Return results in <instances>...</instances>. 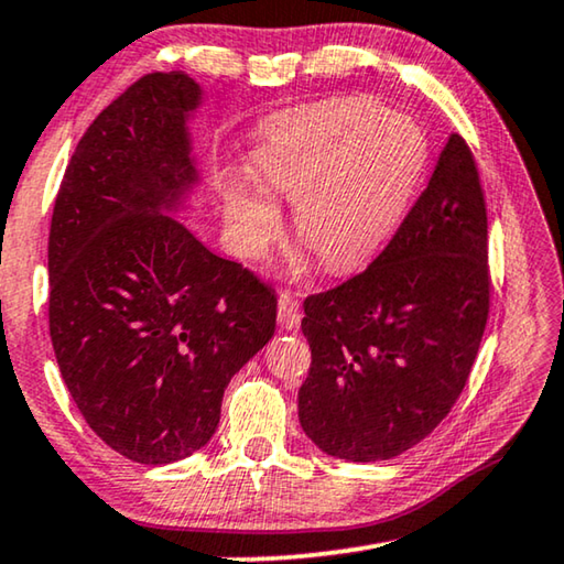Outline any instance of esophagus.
<instances>
[{"mask_svg":"<svg viewBox=\"0 0 564 564\" xmlns=\"http://www.w3.org/2000/svg\"><path fill=\"white\" fill-rule=\"evenodd\" d=\"M279 321L285 330H296L301 324V303L291 291L279 293Z\"/></svg>","mask_w":564,"mask_h":564,"instance_id":"obj_1","label":"esophagus"}]
</instances>
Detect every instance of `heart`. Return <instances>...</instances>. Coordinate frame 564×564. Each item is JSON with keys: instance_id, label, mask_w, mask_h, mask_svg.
Here are the masks:
<instances>
[{"instance_id": "1", "label": "heart", "mask_w": 564, "mask_h": 564, "mask_svg": "<svg viewBox=\"0 0 564 564\" xmlns=\"http://www.w3.org/2000/svg\"><path fill=\"white\" fill-rule=\"evenodd\" d=\"M426 155L414 120L391 115L373 97L346 95L265 124L248 167L269 198L293 203L296 238L321 265L346 273L369 263L394 236ZM262 194L223 183L228 228L246 256H261L281 228L279 208Z\"/></svg>"}]
</instances>
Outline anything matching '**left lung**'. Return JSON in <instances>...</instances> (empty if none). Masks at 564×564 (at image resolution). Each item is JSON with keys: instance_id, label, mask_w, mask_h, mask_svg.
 Returning a JSON list of instances; mask_svg holds the SVG:
<instances>
[{"instance_id": "left-lung-1", "label": "left lung", "mask_w": 564, "mask_h": 564, "mask_svg": "<svg viewBox=\"0 0 564 564\" xmlns=\"http://www.w3.org/2000/svg\"><path fill=\"white\" fill-rule=\"evenodd\" d=\"M489 289L485 193L475 155L452 132L377 261L303 301L308 440L346 462L391 459L426 440L469 379Z\"/></svg>"}]
</instances>
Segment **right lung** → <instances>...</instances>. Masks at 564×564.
<instances>
[{"label":"right lung","mask_w":564,"mask_h":564,"mask_svg":"<svg viewBox=\"0 0 564 564\" xmlns=\"http://www.w3.org/2000/svg\"><path fill=\"white\" fill-rule=\"evenodd\" d=\"M185 73L130 85L89 124L50 226V336L89 429L170 464L210 442L220 401L275 330V293L173 216L200 183Z\"/></svg>","instance_id":"1"}]
</instances>
